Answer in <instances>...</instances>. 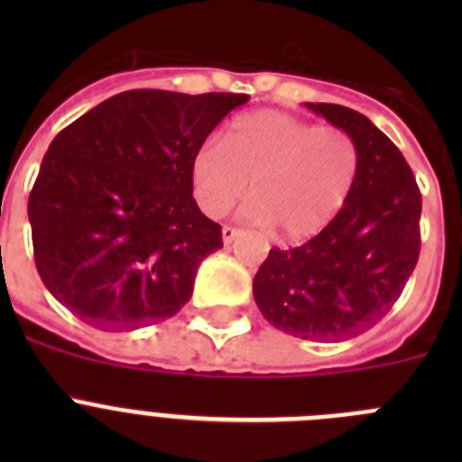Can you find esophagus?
I'll return each instance as SVG.
<instances>
[{
  "label": "esophagus",
  "mask_w": 462,
  "mask_h": 462,
  "mask_svg": "<svg viewBox=\"0 0 462 462\" xmlns=\"http://www.w3.org/2000/svg\"><path fill=\"white\" fill-rule=\"evenodd\" d=\"M238 236H240V228H234V226H224L222 228L224 245H231L236 238H238Z\"/></svg>",
  "instance_id": "34e87169"
}]
</instances>
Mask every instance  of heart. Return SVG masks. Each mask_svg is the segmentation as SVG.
I'll list each match as a JSON object with an SVG mask.
<instances>
[{
	"instance_id": "b5f03b06",
	"label": "heart",
	"mask_w": 462,
	"mask_h": 462,
	"mask_svg": "<svg viewBox=\"0 0 462 462\" xmlns=\"http://www.w3.org/2000/svg\"><path fill=\"white\" fill-rule=\"evenodd\" d=\"M358 171L356 143L340 126H314L282 110H254L228 122L222 143L191 159L196 203L219 217L247 189L240 215L277 226L284 238L317 234L345 206Z\"/></svg>"
}]
</instances>
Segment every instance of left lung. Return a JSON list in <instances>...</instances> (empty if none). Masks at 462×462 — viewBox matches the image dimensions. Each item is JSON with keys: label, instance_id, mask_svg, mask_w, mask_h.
Masks as SVG:
<instances>
[{"label": "left lung", "instance_id": "8db88e82", "mask_svg": "<svg viewBox=\"0 0 462 462\" xmlns=\"http://www.w3.org/2000/svg\"><path fill=\"white\" fill-rule=\"evenodd\" d=\"M305 106L354 138L356 180L321 234L268 252L252 291L275 328L340 342L373 328L405 289L421 250V194L402 152L368 117L337 104Z\"/></svg>", "mask_w": 462, "mask_h": 462}]
</instances>
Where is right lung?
I'll return each instance as SVG.
<instances>
[{"mask_svg": "<svg viewBox=\"0 0 462 462\" xmlns=\"http://www.w3.org/2000/svg\"><path fill=\"white\" fill-rule=\"evenodd\" d=\"M247 94L129 89L57 134L27 203L48 291L99 330L180 312L222 226L194 201L191 159Z\"/></svg>", "mask_w": 462, "mask_h": 462, "instance_id": "obj_1", "label": "right lung"}]
</instances>
